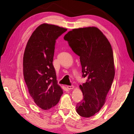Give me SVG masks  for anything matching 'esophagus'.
<instances>
[{
    "label": "esophagus",
    "instance_id": "esophagus-1",
    "mask_svg": "<svg viewBox=\"0 0 134 134\" xmlns=\"http://www.w3.org/2000/svg\"><path fill=\"white\" fill-rule=\"evenodd\" d=\"M67 88L68 90H72L74 88V86H67Z\"/></svg>",
    "mask_w": 134,
    "mask_h": 134
}]
</instances>
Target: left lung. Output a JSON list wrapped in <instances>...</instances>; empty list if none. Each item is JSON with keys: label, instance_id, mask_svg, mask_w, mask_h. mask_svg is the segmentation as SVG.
Masks as SVG:
<instances>
[{"label": "left lung", "instance_id": "obj_1", "mask_svg": "<svg viewBox=\"0 0 134 134\" xmlns=\"http://www.w3.org/2000/svg\"><path fill=\"white\" fill-rule=\"evenodd\" d=\"M64 39L80 57L83 78L80 85L83 99L76 104V112L82 117H90L98 112L105 103L114 79L115 71L112 47L98 28L73 29Z\"/></svg>", "mask_w": 134, "mask_h": 134}]
</instances>
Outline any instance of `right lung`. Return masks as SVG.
Masks as SVG:
<instances>
[{"label": "right lung", "instance_id": "right-lung-1", "mask_svg": "<svg viewBox=\"0 0 134 134\" xmlns=\"http://www.w3.org/2000/svg\"><path fill=\"white\" fill-rule=\"evenodd\" d=\"M67 29L43 23L28 41L23 55V75L35 103L44 110L58 104L63 91L56 80L52 62L56 40Z\"/></svg>", "mask_w": 134, "mask_h": 134}]
</instances>
